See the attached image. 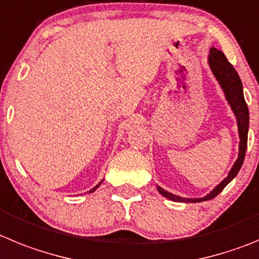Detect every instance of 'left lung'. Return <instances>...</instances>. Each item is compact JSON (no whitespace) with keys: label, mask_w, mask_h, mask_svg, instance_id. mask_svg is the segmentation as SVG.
<instances>
[{"label":"left lung","mask_w":259,"mask_h":259,"mask_svg":"<svg viewBox=\"0 0 259 259\" xmlns=\"http://www.w3.org/2000/svg\"><path fill=\"white\" fill-rule=\"evenodd\" d=\"M210 54L208 56V63H209L210 70L214 74L215 79L218 80L222 91H224L225 97H226L227 103L231 106L234 111L235 117H236V123H238V131H239V155L236 162L234 163L232 168L230 169L229 175L224 181L220 182V185L214 187L208 195L203 198H181L172 193H168L167 190L162 189L160 186L158 187V191L162 194L164 198L169 199L173 201H181V203H200V201L209 200V199L215 198L218 194L221 193L222 190L235 179L243 165L244 158H245L246 144H248V130H249V110L248 105L245 103L243 94V83H241L240 77L238 72L234 69V66L227 61L226 56L222 51L217 50L215 47L210 49Z\"/></svg>","instance_id":"8db88e82"}]
</instances>
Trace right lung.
Returning <instances> with one entry per match:
<instances>
[{
  "label": "right lung",
  "instance_id": "add662e5",
  "mask_svg": "<svg viewBox=\"0 0 259 259\" xmlns=\"http://www.w3.org/2000/svg\"><path fill=\"white\" fill-rule=\"evenodd\" d=\"M101 182H103V180H101ZM101 182H99V184H97V185H96V186H95V187H94V189H91V190H90V193H94L95 190H96V189H97V187L100 186V185H101Z\"/></svg>",
  "mask_w": 259,
  "mask_h": 259
}]
</instances>
